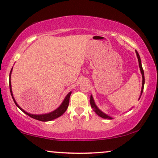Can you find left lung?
Returning a JSON list of instances; mask_svg holds the SVG:
<instances>
[{
	"instance_id": "left-lung-1",
	"label": "left lung",
	"mask_w": 158,
	"mask_h": 158,
	"mask_svg": "<svg viewBox=\"0 0 158 158\" xmlns=\"http://www.w3.org/2000/svg\"><path fill=\"white\" fill-rule=\"evenodd\" d=\"M135 52H136V55H137L138 60H139L140 70H141V75H142V79H143V80H142V88H141V96L142 93H143V86H144V83H145L144 73H143V68H142L141 58H140V56H139V52H137V50H135ZM140 98H141V97H139V99ZM90 104H91V108H92L93 110H94V111L96 113V114L98 115L99 116H100V117H102L103 118H108V119H112V118L110 117V116H109L107 114H104V113H103L102 111H101L100 109L97 108V106H96V104H95V102H94V99H93L92 95H91V97H90Z\"/></svg>"
}]
</instances>
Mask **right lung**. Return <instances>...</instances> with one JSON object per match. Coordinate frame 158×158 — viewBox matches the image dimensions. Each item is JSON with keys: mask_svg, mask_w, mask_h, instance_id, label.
Returning a JSON list of instances; mask_svg holds the SVG:
<instances>
[{"mask_svg": "<svg viewBox=\"0 0 158 158\" xmlns=\"http://www.w3.org/2000/svg\"><path fill=\"white\" fill-rule=\"evenodd\" d=\"M12 70V69H11ZM11 70L10 72V75H9V77H10V82H9V89H10V92H11V97H12V99L14 100V102H15V105L18 107V108L20 109L21 110H22L23 112H24L25 114H27L28 116H30V117H31L33 118H35V119H37L39 121H42V122H48V121H51L52 119H55V118L59 117V116H61L62 114H64V112L67 110V109L68 108V106H69V97H70V95H71V91H70L69 93H68V94L66 96L65 98H64V100L63 101V102L61 103V106L57 109H56L55 110H53V111L50 112V113H48V114H28V112L25 111L23 109H22L19 107L18 105H17V103L16 102V101H15V98H14L13 97V94H12V91H11Z\"/></svg>", "mask_w": 158, "mask_h": 158, "instance_id": "1", "label": "right lung"}]
</instances>
